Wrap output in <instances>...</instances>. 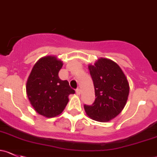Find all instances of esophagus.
<instances>
[{
	"label": "esophagus",
	"mask_w": 157,
	"mask_h": 157,
	"mask_svg": "<svg viewBox=\"0 0 157 157\" xmlns=\"http://www.w3.org/2000/svg\"><path fill=\"white\" fill-rule=\"evenodd\" d=\"M80 89H79V88H77V90H76V93H77V95H80Z\"/></svg>",
	"instance_id": "obj_1"
}]
</instances>
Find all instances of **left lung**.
I'll return each instance as SVG.
<instances>
[{"instance_id": "1", "label": "left lung", "mask_w": 157, "mask_h": 157, "mask_svg": "<svg viewBox=\"0 0 157 157\" xmlns=\"http://www.w3.org/2000/svg\"><path fill=\"white\" fill-rule=\"evenodd\" d=\"M95 88V99L84 105L86 114L98 122H108L116 117L126 105L129 86L126 76L116 62L100 58L89 65Z\"/></svg>"}]
</instances>
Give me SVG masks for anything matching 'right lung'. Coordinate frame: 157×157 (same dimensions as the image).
<instances>
[{"label":"right lung","mask_w":157,"mask_h":157,"mask_svg":"<svg viewBox=\"0 0 157 157\" xmlns=\"http://www.w3.org/2000/svg\"><path fill=\"white\" fill-rule=\"evenodd\" d=\"M63 63L56 56L40 59L33 67L26 84V92L37 113L51 118L60 114L75 93L67 80H62L59 72Z\"/></svg>","instance_id":"add662e5"}]
</instances>
